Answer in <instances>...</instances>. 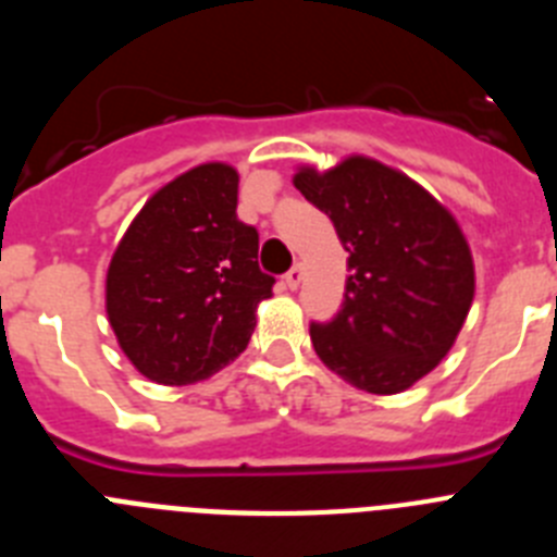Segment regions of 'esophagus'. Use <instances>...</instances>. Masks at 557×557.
I'll return each mask as SVG.
<instances>
[{"label":"esophagus","instance_id":"34e87169","mask_svg":"<svg viewBox=\"0 0 557 557\" xmlns=\"http://www.w3.org/2000/svg\"><path fill=\"white\" fill-rule=\"evenodd\" d=\"M301 282H304V264H295V268L284 275V284H287L289 289H298L301 287Z\"/></svg>","mask_w":557,"mask_h":557}]
</instances>
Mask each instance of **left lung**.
Listing matches in <instances>:
<instances>
[{
    "label": "left lung",
    "instance_id": "obj_1",
    "mask_svg": "<svg viewBox=\"0 0 557 557\" xmlns=\"http://www.w3.org/2000/svg\"><path fill=\"white\" fill-rule=\"evenodd\" d=\"M293 184L348 250L346 301L309 326L314 354L359 391H407L449 354L474 301L460 225L424 186L366 156L301 166Z\"/></svg>",
    "mask_w": 557,
    "mask_h": 557
}]
</instances>
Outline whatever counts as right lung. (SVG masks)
Returning a JSON list of instances; mask_svg holds the SVG:
<instances>
[{
  "label": "right lung",
  "mask_w": 557,
  "mask_h": 557,
  "mask_svg": "<svg viewBox=\"0 0 557 557\" xmlns=\"http://www.w3.org/2000/svg\"><path fill=\"white\" fill-rule=\"evenodd\" d=\"M239 175L211 161L161 186L120 239L106 312L136 371L159 385L209 379L248 348L273 295L259 234L236 218Z\"/></svg>",
  "instance_id": "1"
}]
</instances>
